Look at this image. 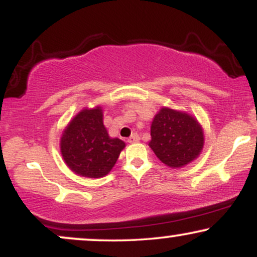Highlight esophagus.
Returning <instances> with one entry per match:
<instances>
[{
  "mask_svg": "<svg viewBox=\"0 0 257 257\" xmlns=\"http://www.w3.org/2000/svg\"><path fill=\"white\" fill-rule=\"evenodd\" d=\"M139 141H140V137H139V135L137 134V133H133L132 137L128 139V143H131V144L139 143Z\"/></svg>",
  "mask_w": 257,
  "mask_h": 257,
  "instance_id": "1",
  "label": "esophagus"
}]
</instances>
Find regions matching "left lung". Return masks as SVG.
I'll return each instance as SVG.
<instances>
[{
	"label": "left lung",
	"mask_w": 257,
	"mask_h": 257,
	"mask_svg": "<svg viewBox=\"0 0 257 257\" xmlns=\"http://www.w3.org/2000/svg\"><path fill=\"white\" fill-rule=\"evenodd\" d=\"M149 146L162 163L182 168L198 158L204 132L192 114L163 106L153 117Z\"/></svg>",
	"instance_id": "1"
}]
</instances>
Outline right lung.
I'll return each instance as SVG.
<instances>
[{
    "mask_svg": "<svg viewBox=\"0 0 257 257\" xmlns=\"http://www.w3.org/2000/svg\"><path fill=\"white\" fill-rule=\"evenodd\" d=\"M124 147V141L108 135L99 105L82 108L60 138V152L66 166L77 175L90 179L107 175Z\"/></svg>",
    "mask_w": 257,
    "mask_h": 257,
    "instance_id": "obj_1",
    "label": "right lung"
}]
</instances>
